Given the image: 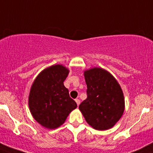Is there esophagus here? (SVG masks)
<instances>
[{
	"mask_svg": "<svg viewBox=\"0 0 153 153\" xmlns=\"http://www.w3.org/2000/svg\"><path fill=\"white\" fill-rule=\"evenodd\" d=\"M75 102H76V104H77V105H79V104H80V100L78 99H75Z\"/></svg>",
	"mask_w": 153,
	"mask_h": 153,
	"instance_id": "34e87169",
	"label": "esophagus"
}]
</instances>
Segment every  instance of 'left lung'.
Here are the masks:
<instances>
[{
	"label": "left lung",
	"instance_id": "left-lung-1",
	"mask_svg": "<svg viewBox=\"0 0 153 153\" xmlns=\"http://www.w3.org/2000/svg\"><path fill=\"white\" fill-rule=\"evenodd\" d=\"M88 97L79 105L87 123L94 129L112 128L125 111V97L118 81L104 68L94 67L84 71Z\"/></svg>",
	"mask_w": 153,
	"mask_h": 153
}]
</instances>
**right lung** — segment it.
I'll list each match as a JSON object with an SVG mask.
<instances>
[{
  "instance_id": "add662e5",
  "label": "right lung",
  "mask_w": 153,
  "mask_h": 153,
  "mask_svg": "<svg viewBox=\"0 0 153 153\" xmlns=\"http://www.w3.org/2000/svg\"><path fill=\"white\" fill-rule=\"evenodd\" d=\"M68 73L69 70L64 65H53L42 70L31 85L29 110L35 121L48 129L60 127L77 108L63 84Z\"/></svg>"
}]
</instances>
